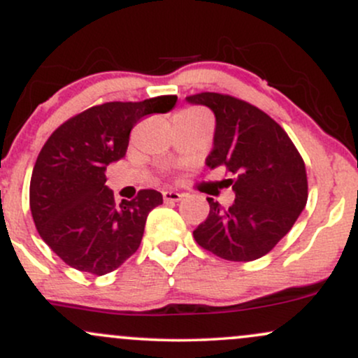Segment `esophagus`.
Segmentation results:
<instances>
[{
    "label": "esophagus",
    "instance_id": "obj_1",
    "mask_svg": "<svg viewBox=\"0 0 358 358\" xmlns=\"http://www.w3.org/2000/svg\"><path fill=\"white\" fill-rule=\"evenodd\" d=\"M183 199V193L176 192V190H165L163 192V200L165 202H180Z\"/></svg>",
    "mask_w": 358,
    "mask_h": 358
}]
</instances>
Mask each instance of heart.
I'll list each match as a JSON object with an SVG mask.
<instances>
[{"label":"heart","mask_w":358,"mask_h":358,"mask_svg":"<svg viewBox=\"0 0 358 358\" xmlns=\"http://www.w3.org/2000/svg\"><path fill=\"white\" fill-rule=\"evenodd\" d=\"M183 113H202V110H199V109H187V110H183Z\"/></svg>","instance_id":"b5f03b06"}]
</instances>
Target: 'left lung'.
I'll use <instances>...</instances> for the list:
<instances>
[{"instance_id": "8db88e82", "label": "left lung", "mask_w": 358, "mask_h": 358, "mask_svg": "<svg viewBox=\"0 0 358 358\" xmlns=\"http://www.w3.org/2000/svg\"><path fill=\"white\" fill-rule=\"evenodd\" d=\"M215 114L207 166H225L236 180V200L224 208L207 199L210 212L193 231L196 244L227 261L266 256L299 217L308 200L306 168L286 131L249 102L217 92L187 97Z\"/></svg>"}]
</instances>
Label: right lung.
<instances>
[{"mask_svg":"<svg viewBox=\"0 0 358 358\" xmlns=\"http://www.w3.org/2000/svg\"><path fill=\"white\" fill-rule=\"evenodd\" d=\"M176 96L106 102L57 127L34 166L30 210L40 237L65 264L102 276L141 244L148 213L163 203L156 190L114 202L106 168L124 158L129 133L148 114L171 110Z\"/></svg>","mask_w":358,"mask_h":358,"instance_id":"obj_1","label":"right lung"}]
</instances>
